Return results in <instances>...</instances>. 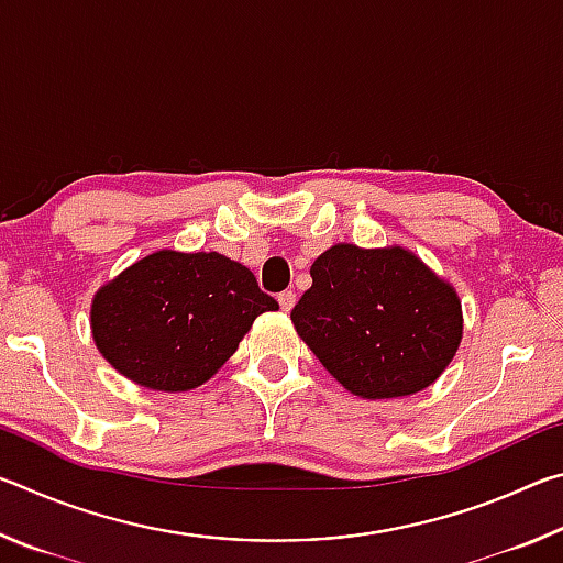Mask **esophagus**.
Here are the masks:
<instances>
[{"mask_svg":"<svg viewBox=\"0 0 563 563\" xmlns=\"http://www.w3.org/2000/svg\"><path fill=\"white\" fill-rule=\"evenodd\" d=\"M278 302H280L283 312H290L292 305H295V292H292V290H283V292L278 295Z\"/></svg>","mask_w":563,"mask_h":563,"instance_id":"esophagus-1","label":"esophagus"}]
</instances>
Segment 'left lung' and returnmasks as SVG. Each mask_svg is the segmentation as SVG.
Listing matches in <instances>:
<instances>
[{
    "label": "left lung",
    "mask_w": 563,
    "mask_h": 563,
    "mask_svg": "<svg viewBox=\"0 0 563 563\" xmlns=\"http://www.w3.org/2000/svg\"><path fill=\"white\" fill-rule=\"evenodd\" d=\"M310 275L290 320L352 395H415L452 362L462 340L460 298L405 247L332 245Z\"/></svg>",
    "instance_id": "1"
}]
</instances>
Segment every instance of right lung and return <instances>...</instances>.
<instances>
[{
	"instance_id": "right-lung-1",
	"label": "right lung",
	"mask_w": 563,
	"mask_h": 563,
	"mask_svg": "<svg viewBox=\"0 0 563 563\" xmlns=\"http://www.w3.org/2000/svg\"><path fill=\"white\" fill-rule=\"evenodd\" d=\"M278 302L218 253L158 251L97 292L91 332L121 375L161 393L203 385Z\"/></svg>"
}]
</instances>
